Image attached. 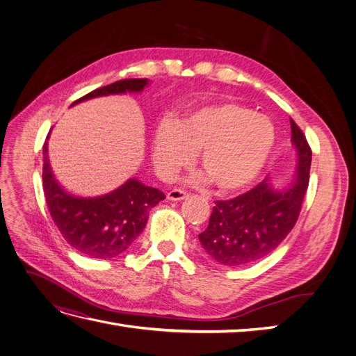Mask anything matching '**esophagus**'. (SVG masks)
<instances>
[{
  "instance_id": "esophagus-1",
  "label": "esophagus",
  "mask_w": 356,
  "mask_h": 356,
  "mask_svg": "<svg viewBox=\"0 0 356 356\" xmlns=\"http://www.w3.org/2000/svg\"><path fill=\"white\" fill-rule=\"evenodd\" d=\"M188 195L184 191V190H178V188H174L170 190L168 193V200H172V202H179V200H184Z\"/></svg>"
}]
</instances>
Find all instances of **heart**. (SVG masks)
<instances>
[{"mask_svg": "<svg viewBox=\"0 0 356 356\" xmlns=\"http://www.w3.org/2000/svg\"><path fill=\"white\" fill-rule=\"evenodd\" d=\"M275 139L273 124L248 106H204L178 124L163 120L157 126L153 159L160 175L170 178L199 152L200 169L220 191L230 193L258 177Z\"/></svg>", "mask_w": 356, "mask_h": 356, "instance_id": "obj_1", "label": "heart"}]
</instances>
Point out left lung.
I'll list each match as a JSON object with an SVG mask.
<instances>
[{
  "label": "left lung",
  "instance_id": "8db88e82",
  "mask_svg": "<svg viewBox=\"0 0 356 356\" xmlns=\"http://www.w3.org/2000/svg\"><path fill=\"white\" fill-rule=\"evenodd\" d=\"M291 143L297 153L296 177L276 188L268 177L232 200L215 202L199 241L213 261L242 267L267 257L293 230L309 186L312 152L303 132L291 120Z\"/></svg>",
  "mask_w": 356,
  "mask_h": 356
}]
</instances>
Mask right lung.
<instances>
[{
  "instance_id": "obj_1",
  "label": "right lung",
  "mask_w": 356,
  "mask_h": 356,
  "mask_svg": "<svg viewBox=\"0 0 356 356\" xmlns=\"http://www.w3.org/2000/svg\"><path fill=\"white\" fill-rule=\"evenodd\" d=\"M148 83L147 79L115 81L88 93L72 105L99 96L141 93ZM47 145L46 141L42 147V188L51 218L63 238L80 254L90 258L105 260L123 254L143 233L149 209L166 196L136 178H129L124 184L102 196H74L53 177Z\"/></svg>"
}]
</instances>
